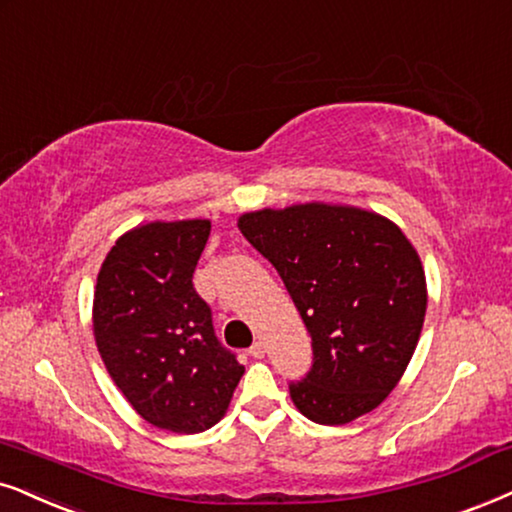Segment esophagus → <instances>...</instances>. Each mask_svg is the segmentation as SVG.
<instances>
[{"mask_svg":"<svg viewBox=\"0 0 512 512\" xmlns=\"http://www.w3.org/2000/svg\"><path fill=\"white\" fill-rule=\"evenodd\" d=\"M264 352H267V349H264V342L262 340H257L255 345L248 349L250 357H255V359H264Z\"/></svg>","mask_w":512,"mask_h":512,"instance_id":"34e87169","label":"esophagus"}]
</instances>
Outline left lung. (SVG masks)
I'll use <instances>...</instances> for the list:
<instances>
[{
    "instance_id": "obj_1",
    "label": "left lung",
    "mask_w": 512,
    "mask_h": 512,
    "mask_svg": "<svg viewBox=\"0 0 512 512\" xmlns=\"http://www.w3.org/2000/svg\"><path fill=\"white\" fill-rule=\"evenodd\" d=\"M238 229L274 264L314 364L290 399L319 425H345L385 401L416 352L428 309L420 257L404 231L354 205L255 210Z\"/></svg>"
}]
</instances>
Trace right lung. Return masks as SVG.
Returning a JSON list of instances; mask_svg holds the SVG:
<instances>
[{
  "instance_id": "obj_1",
  "label": "right lung",
  "mask_w": 512,
  "mask_h": 512,
  "mask_svg": "<svg viewBox=\"0 0 512 512\" xmlns=\"http://www.w3.org/2000/svg\"><path fill=\"white\" fill-rule=\"evenodd\" d=\"M208 236L210 219L134 226L115 241L94 288V338L113 383L146 423L177 435L219 423L245 371L193 288Z\"/></svg>"
}]
</instances>
